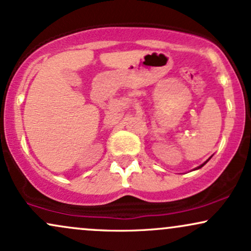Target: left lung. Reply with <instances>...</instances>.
<instances>
[{
  "label": "left lung",
  "instance_id": "left-lung-1",
  "mask_svg": "<svg viewBox=\"0 0 251 251\" xmlns=\"http://www.w3.org/2000/svg\"><path fill=\"white\" fill-rule=\"evenodd\" d=\"M208 160H209V159H208ZM208 160H206V162H208ZM206 162H205V163H204V164H203V165H205V164H206ZM203 165H201V166H198V169H200V168H201V166H203Z\"/></svg>",
  "mask_w": 251,
  "mask_h": 251
}]
</instances>
